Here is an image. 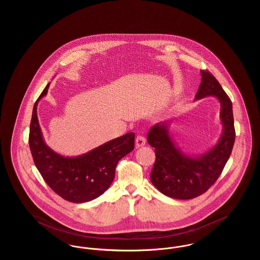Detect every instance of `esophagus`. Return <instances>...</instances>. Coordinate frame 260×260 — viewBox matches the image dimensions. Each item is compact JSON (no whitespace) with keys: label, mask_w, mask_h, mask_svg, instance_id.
Segmentation results:
<instances>
[{"label":"esophagus","mask_w":260,"mask_h":260,"mask_svg":"<svg viewBox=\"0 0 260 260\" xmlns=\"http://www.w3.org/2000/svg\"><path fill=\"white\" fill-rule=\"evenodd\" d=\"M146 143L145 138L142 136H137L136 138V148H140L142 146H144Z\"/></svg>","instance_id":"esophagus-1"}]
</instances>
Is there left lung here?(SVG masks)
I'll return each mask as SVG.
<instances>
[{
	"mask_svg": "<svg viewBox=\"0 0 260 260\" xmlns=\"http://www.w3.org/2000/svg\"><path fill=\"white\" fill-rule=\"evenodd\" d=\"M201 84L195 100L212 96L220 104L222 132L218 141L203 154H186L178 147L170 132L173 120L155 124L148 133L149 145L155 148L156 161L151 182L164 195L189 200L205 193L222 173L235 142L232 102L216 79L201 71Z\"/></svg>",
	"mask_w": 260,
	"mask_h": 260,
	"instance_id": "left-lung-1",
	"label": "left lung"
}]
</instances>
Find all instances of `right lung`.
Returning a JSON list of instances; mask_svg holds the SVG:
<instances>
[{"mask_svg":"<svg viewBox=\"0 0 260 260\" xmlns=\"http://www.w3.org/2000/svg\"><path fill=\"white\" fill-rule=\"evenodd\" d=\"M47 85L34 108L29 146L38 171L47 184L61 198L86 203L102 195L111 185L118 161L135 148V134L109 140L78 156H63L47 145L38 120V103L48 94Z\"/></svg>","mask_w":260,"mask_h":260,"instance_id":"obj_1","label":"right lung"}]
</instances>
